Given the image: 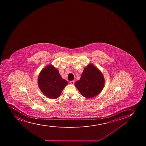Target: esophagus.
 I'll return each mask as SVG.
<instances>
[{"mask_svg": "<svg viewBox=\"0 0 146 146\" xmlns=\"http://www.w3.org/2000/svg\"><path fill=\"white\" fill-rule=\"evenodd\" d=\"M70 83L72 85H74V81L72 80V81H70Z\"/></svg>", "mask_w": 146, "mask_h": 146, "instance_id": "obj_1", "label": "esophagus"}]
</instances>
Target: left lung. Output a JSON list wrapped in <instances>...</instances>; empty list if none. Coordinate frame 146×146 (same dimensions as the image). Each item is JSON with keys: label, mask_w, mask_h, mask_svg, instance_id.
<instances>
[{"label": "left lung", "mask_w": 146, "mask_h": 146, "mask_svg": "<svg viewBox=\"0 0 146 146\" xmlns=\"http://www.w3.org/2000/svg\"><path fill=\"white\" fill-rule=\"evenodd\" d=\"M104 83L102 72L93 64L90 63L84 69L80 79L74 84L83 97L90 98L100 93Z\"/></svg>", "instance_id": "8db88e82"}]
</instances>
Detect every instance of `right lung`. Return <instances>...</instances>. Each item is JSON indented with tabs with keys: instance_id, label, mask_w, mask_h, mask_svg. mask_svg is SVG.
Listing matches in <instances>:
<instances>
[{
	"instance_id": "obj_1",
	"label": "right lung",
	"mask_w": 146,
	"mask_h": 146,
	"mask_svg": "<svg viewBox=\"0 0 146 146\" xmlns=\"http://www.w3.org/2000/svg\"><path fill=\"white\" fill-rule=\"evenodd\" d=\"M68 84L60 76L58 69L49 65L42 69L39 74L38 85L40 89L46 97L56 99Z\"/></svg>"
}]
</instances>
